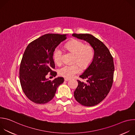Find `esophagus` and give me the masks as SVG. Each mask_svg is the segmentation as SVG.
I'll list each match as a JSON object with an SVG mask.
<instances>
[{"label": "esophagus", "mask_w": 135, "mask_h": 135, "mask_svg": "<svg viewBox=\"0 0 135 135\" xmlns=\"http://www.w3.org/2000/svg\"><path fill=\"white\" fill-rule=\"evenodd\" d=\"M65 81H68L69 80H70V79H68V78H65Z\"/></svg>", "instance_id": "34e87169"}]
</instances>
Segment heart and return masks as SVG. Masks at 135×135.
<instances>
[{
	"instance_id": "1",
	"label": "heart",
	"mask_w": 135,
	"mask_h": 135,
	"mask_svg": "<svg viewBox=\"0 0 135 135\" xmlns=\"http://www.w3.org/2000/svg\"><path fill=\"white\" fill-rule=\"evenodd\" d=\"M65 46L69 51L75 54L74 63H79L82 67L86 68L93 61L94 51L92 46L85 45L83 42L78 40H74L67 43ZM62 50L59 47H56L53 53L54 62L57 65H60L62 63ZM78 64L65 65L59 69L58 74L66 78H71L81 71V67Z\"/></svg>"
}]
</instances>
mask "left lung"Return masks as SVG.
<instances>
[{"label": "left lung", "instance_id": "obj_1", "mask_svg": "<svg viewBox=\"0 0 135 135\" xmlns=\"http://www.w3.org/2000/svg\"><path fill=\"white\" fill-rule=\"evenodd\" d=\"M73 36L88 42L94 49L93 61L80 76L86 79L78 80L74 91L76 100L85 106H93L103 101L109 93L113 82L114 65L113 56L105 45L92 35L73 33Z\"/></svg>", "mask_w": 135, "mask_h": 135}]
</instances>
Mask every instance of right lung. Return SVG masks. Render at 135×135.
Instances as JSON below:
<instances>
[{"mask_svg":"<svg viewBox=\"0 0 135 135\" xmlns=\"http://www.w3.org/2000/svg\"><path fill=\"white\" fill-rule=\"evenodd\" d=\"M67 38V35L45 34L27 46L21 60L19 75L23 92L31 102L38 104L49 102L57 88L64 82L62 77L53 81L46 78L49 73L55 77L56 72L53 58L55 49Z\"/></svg>","mask_w":135,"mask_h":135,"instance_id":"right-lung-1","label":"right lung"}]
</instances>
